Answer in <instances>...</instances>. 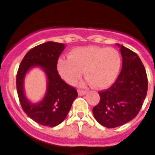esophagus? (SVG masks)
<instances>
[{"instance_id":"esophagus-1","label":"esophagus","mask_w":155,"mask_h":155,"mask_svg":"<svg viewBox=\"0 0 155 155\" xmlns=\"http://www.w3.org/2000/svg\"><path fill=\"white\" fill-rule=\"evenodd\" d=\"M86 93H87L86 91H82V90L78 91V94H79V96H83V95H85Z\"/></svg>"}]
</instances>
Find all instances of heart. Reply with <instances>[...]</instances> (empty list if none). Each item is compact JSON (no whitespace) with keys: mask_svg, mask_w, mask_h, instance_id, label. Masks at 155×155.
Here are the masks:
<instances>
[{"mask_svg":"<svg viewBox=\"0 0 155 155\" xmlns=\"http://www.w3.org/2000/svg\"><path fill=\"white\" fill-rule=\"evenodd\" d=\"M121 64L120 54L115 48L91 46L73 48L68 58H59L57 70L61 77L70 85L77 82L83 70L88 83L103 89L115 82Z\"/></svg>","mask_w":155,"mask_h":155,"instance_id":"heart-1","label":"heart"}]
</instances>
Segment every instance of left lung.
<instances>
[{"label": "left lung", "mask_w": 155, "mask_h": 155, "mask_svg": "<svg viewBox=\"0 0 155 155\" xmlns=\"http://www.w3.org/2000/svg\"><path fill=\"white\" fill-rule=\"evenodd\" d=\"M122 56V69L109 89L99 92V104L93 108L94 116L101 125L114 128L135 118L148 91V79L143 62L129 48L117 43Z\"/></svg>", "instance_id": "obj_1"}]
</instances>
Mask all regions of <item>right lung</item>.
<instances>
[{
	"instance_id": "obj_1",
	"label": "right lung",
	"mask_w": 155,
	"mask_h": 155,
	"mask_svg": "<svg viewBox=\"0 0 155 155\" xmlns=\"http://www.w3.org/2000/svg\"><path fill=\"white\" fill-rule=\"evenodd\" d=\"M65 45L46 42L35 46L25 55L16 75L18 99L24 112L38 124L55 127L66 118L72 104L77 97V91L61 78L57 70V62ZM35 66L41 68L48 78L47 92L43 100L33 104L25 96L24 81L26 74Z\"/></svg>"
}]
</instances>
